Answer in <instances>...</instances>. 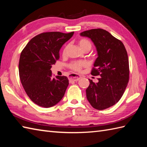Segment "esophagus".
<instances>
[{
	"label": "esophagus",
	"instance_id": "esophagus-1",
	"mask_svg": "<svg viewBox=\"0 0 147 147\" xmlns=\"http://www.w3.org/2000/svg\"><path fill=\"white\" fill-rule=\"evenodd\" d=\"M81 77L80 75H78L76 74H70L69 75V80L70 81V82H77V81H78L80 78Z\"/></svg>",
	"mask_w": 147,
	"mask_h": 147
}]
</instances>
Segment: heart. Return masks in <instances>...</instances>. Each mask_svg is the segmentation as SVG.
I'll return each mask as SVG.
<instances>
[{
    "instance_id": "obj_1",
    "label": "heart",
    "mask_w": 147,
    "mask_h": 147,
    "mask_svg": "<svg viewBox=\"0 0 147 147\" xmlns=\"http://www.w3.org/2000/svg\"><path fill=\"white\" fill-rule=\"evenodd\" d=\"M78 44L80 47V48L82 49L83 51L85 50H90L92 48V43L89 40L86 38H81L78 41ZM67 47L63 49L62 51V54H65V52H66ZM87 62L85 61H73L71 62V63L68 64V67L70 69L73 70L76 72H81L82 71L83 68L87 66Z\"/></svg>"
}]
</instances>
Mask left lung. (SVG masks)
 <instances>
[{
  "instance_id": "obj_1",
  "label": "left lung",
  "mask_w": 147,
  "mask_h": 147,
  "mask_svg": "<svg viewBox=\"0 0 147 147\" xmlns=\"http://www.w3.org/2000/svg\"><path fill=\"white\" fill-rule=\"evenodd\" d=\"M80 35L91 38L96 46L98 57L91 74L100 76L98 83L89 79L86 97L93 108L104 110L119 101L126 88L129 78L127 51L120 40L105 30L92 29Z\"/></svg>"
}]
</instances>
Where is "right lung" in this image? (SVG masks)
I'll return each instance as SVG.
<instances>
[{
  "instance_id": "right-lung-1",
  "label": "right lung",
  "mask_w": 147,
  "mask_h": 147,
  "mask_svg": "<svg viewBox=\"0 0 147 147\" xmlns=\"http://www.w3.org/2000/svg\"><path fill=\"white\" fill-rule=\"evenodd\" d=\"M74 32H43L34 36L22 51L19 74L22 85L31 100L48 108L63 97L69 85L65 76L52 78L51 68L59 59V51Z\"/></svg>"
}]
</instances>
